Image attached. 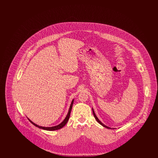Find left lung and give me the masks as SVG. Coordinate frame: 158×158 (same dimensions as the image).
I'll list each match as a JSON object with an SVG mask.
<instances>
[{"mask_svg": "<svg viewBox=\"0 0 158 158\" xmlns=\"http://www.w3.org/2000/svg\"><path fill=\"white\" fill-rule=\"evenodd\" d=\"M92 112H93V114H94V117L95 118V119H96V120L97 121V122H98L101 125H102L103 127H104L106 128H108V129H114V128H112L109 127H108V126H105V124H104L101 121L99 120V119H98V117H97V116L96 115V114H95V113L94 112V109L92 108Z\"/></svg>", "mask_w": 158, "mask_h": 158, "instance_id": "1", "label": "left lung"}]
</instances>
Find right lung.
<instances>
[{
	"label": "right lung",
	"instance_id": "right-lung-1",
	"mask_svg": "<svg viewBox=\"0 0 158 158\" xmlns=\"http://www.w3.org/2000/svg\"><path fill=\"white\" fill-rule=\"evenodd\" d=\"M73 101H74V99L72 100V102L70 104V107H69V111H68V114H67L66 117H65L64 120L59 125L53 126V127H43V126H38L37 124H36L35 123H34V122H32V121L30 119L28 118V117H27V118L29 120V121H30L32 124H34L35 127L39 128H41V129H43V130H47V131H54V130H59V129H60V128L63 127L66 124V123H68V120L69 119L70 115V113H71V110H72V106H73Z\"/></svg>",
	"mask_w": 158,
	"mask_h": 158
}]
</instances>
